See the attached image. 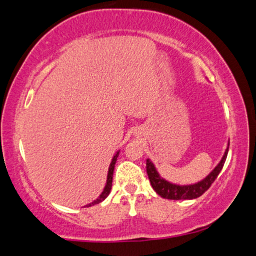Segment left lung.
Listing matches in <instances>:
<instances>
[{
  "mask_svg": "<svg viewBox=\"0 0 256 256\" xmlns=\"http://www.w3.org/2000/svg\"><path fill=\"white\" fill-rule=\"evenodd\" d=\"M228 146H230V142L228 144V148L225 150L224 156H222V160L219 161V164L217 166H216L214 170H212L206 178H204L200 182L194 183V184L180 186V184H175V183L167 181V180L161 178L152 161L147 159L146 170H147V175H148L150 184H152V188L156 190L158 195L162 197V198L175 200L197 198V197L203 195V194L210 188L212 183L214 182V180L217 178L219 172H222V166H224L226 158H228Z\"/></svg>",
  "mask_w": 256,
  "mask_h": 256,
  "instance_id": "1",
  "label": "left lung"
}]
</instances>
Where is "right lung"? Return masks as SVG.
Returning <instances> with one entry per match:
<instances>
[{"label": "right lung", "instance_id": "obj_1", "mask_svg": "<svg viewBox=\"0 0 256 256\" xmlns=\"http://www.w3.org/2000/svg\"><path fill=\"white\" fill-rule=\"evenodd\" d=\"M120 156V150L114 154L112 160H111V164L109 166V170H108V176H106V184L104 186L102 194H100V197L97 200H95L92 203H89L86 205V206H92V205H95V204H98L100 202H103L104 200L108 196H109L110 194V190H111V186H112V175H114V164H116V161H117V158Z\"/></svg>", "mask_w": 256, "mask_h": 256}]
</instances>
